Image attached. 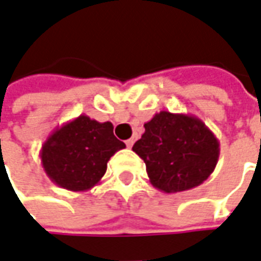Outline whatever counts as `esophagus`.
I'll return each instance as SVG.
<instances>
[{
	"label": "esophagus",
	"mask_w": 261,
	"mask_h": 261,
	"mask_svg": "<svg viewBox=\"0 0 261 261\" xmlns=\"http://www.w3.org/2000/svg\"><path fill=\"white\" fill-rule=\"evenodd\" d=\"M134 141H136V138L133 137V138H130V140H127V141H125V144H127V147H128V148H131V147H133V144H134Z\"/></svg>",
	"instance_id": "34e87169"
}]
</instances>
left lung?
I'll list each match as a JSON object with an SVG mask.
<instances>
[{"label": "left lung", "instance_id": "obj_1", "mask_svg": "<svg viewBox=\"0 0 261 261\" xmlns=\"http://www.w3.org/2000/svg\"><path fill=\"white\" fill-rule=\"evenodd\" d=\"M144 128L133 151L144 160L155 189L168 194L190 190L214 171L220 143L196 116L160 111Z\"/></svg>", "mask_w": 261, "mask_h": 261}]
</instances>
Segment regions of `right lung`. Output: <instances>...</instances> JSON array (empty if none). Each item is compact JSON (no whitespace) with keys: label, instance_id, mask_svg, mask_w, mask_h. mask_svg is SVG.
Masks as SVG:
<instances>
[{"label":"right lung","instance_id":"1","mask_svg":"<svg viewBox=\"0 0 261 261\" xmlns=\"http://www.w3.org/2000/svg\"><path fill=\"white\" fill-rule=\"evenodd\" d=\"M110 121L98 123L81 114L48 136L40 151L45 174L58 187L88 191L106 174L108 160L125 148Z\"/></svg>","mask_w":261,"mask_h":261}]
</instances>
